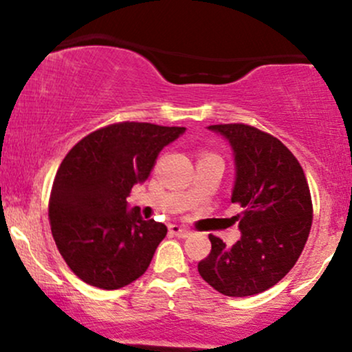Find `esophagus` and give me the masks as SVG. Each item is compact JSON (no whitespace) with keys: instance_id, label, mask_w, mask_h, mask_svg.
<instances>
[{"instance_id":"obj_1","label":"esophagus","mask_w":352,"mask_h":352,"mask_svg":"<svg viewBox=\"0 0 352 352\" xmlns=\"http://www.w3.org/2000/svg\"><path fill=\"white\" fill-rule=\"evenodd\" d=\"M170 232L173 233V235L179 236V238H187V236L192 235V232H190L188 228L179 227V225H170Z\"/></svg>"}]
</instances>
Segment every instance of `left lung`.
<instances>
[{"instance_id":"left-lung-1","label":"left lung","mask_w":352,"mask_h":352,"mask_svg":"<svg viewBox=\"0 0 352 352\" xmlns=\"http://www.w3.org/2000/svg\"><path fill=\"white\" fill-rule=\"evenodd\" d=\"M208 129L228 139L235 153L232 201L241 238L227 246L208 235L212 252L199 273L225 296H252L276 285L293 268L308 241L313 201L302 167L281 140L246 124Z\"/></svg>"}]
</instances>
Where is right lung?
I'll return each instance as SVG.
<instances>
[{
    "label": "right lung",
    "mask_w": 352,
    "mask_h": 352,
    "mask_svg": "<svg viewBox=\"0 0 352 352\" xmlns=\"http://www.w3.org/2000/svg\"><path fill=\"white\" fill-rule=\"evenodd\" d=\"M185 127L117 122L67 152L50 197L51 233L71 272L87 285L119 289L147 272L167 227L127 210L132 187Z\"/></svg>",
    "instance_id": "right-lung-1"
}]
</instances>
